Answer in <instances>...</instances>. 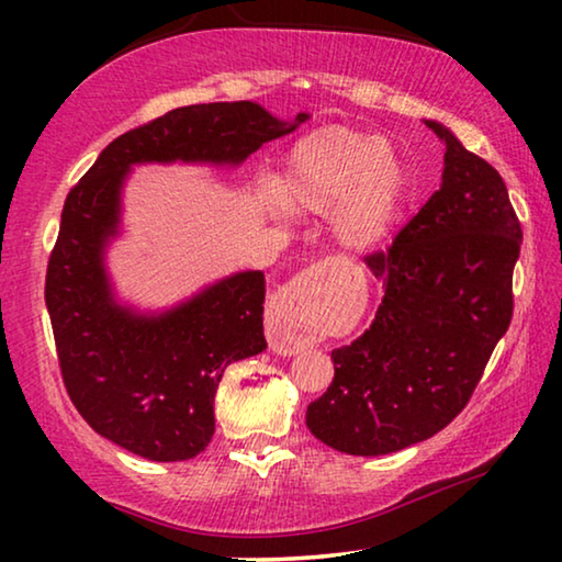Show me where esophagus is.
<instances>
[{
	"label": "esophagus",
	"instance_id": "34e87169",
	"mask_svg": "<svg viewBox=\"0 0 562 562\" xmlns=\"http://www.w3.org/2000/svg\"><path fill=\"white\" fill-rule=\"evenodd\" d=\"M315 280V272H302L270 300V307L265 312V329L270 347L278 355H300L310 345L319 310Z\"/></svg>",
	"mask_w": 562,
	"mask_h": 562
}]
</instances>
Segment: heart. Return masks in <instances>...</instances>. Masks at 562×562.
<instances>
[{"instance_id":"b5f03b06","label":"heart","mask_w":562,"mask_h":562,"mask_svg":"<svg viewBox=\"0 0 562 562\" xmlns=\"http://www.w3.org/2000/svg\"><path fill=\"white\" fill-rule=\"evenodd\" d=\"M412 176L379 133L329 126L294 140L272 183L260 190L272 215L327 211L329 231L349 250L382 245L402 221Z\"/></svg>"}]
</instances>
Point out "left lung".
I'll return each mask as SVG.
<instances>
[{
    "mask_svg": "<svg viewBox=\"0 0 562 562\" xmlns=\"http://www.w3.org/2000/svg\"><path fill=\"white\" fill-rule=\"evenodd\" d=\"M441 186L389 252L367 258L384 282L374 322L331 351L335 379L307 406V429L349 456H384L431 439L469 402L513 315L520 223L498 170L451 128Z\"/></svg>",
    "mask_w": 562,
    "mask_h": 562,
    "instance_id": "left-lung-1",
    "label": "left lung"
}]
</instances>
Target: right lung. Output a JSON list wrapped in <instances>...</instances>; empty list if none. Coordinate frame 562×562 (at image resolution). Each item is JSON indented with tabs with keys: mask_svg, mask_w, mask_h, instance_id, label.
<instances>
[{
	"mask_svg": "<svg viewBox=\"0 0 562 562\" xmlns=\"http://www.w3.org/2000/svg\"><path fill=\"white\" fill-rule=\"evenodd\" d=\"M255 101L180 106L123 133L66 195L46 270L66 392L93 431L148 461H188L215 434L213 398L227 364L265 351V272L240 270L170 307L126 302L109 270L123 235V190L136 166L237 168L300 128Z\"/></svg>",
	"mask_w": 562,
	"mask_h": 562,
	"instance_id": "add662e5",
	"label": "right lung"
}]
</instances>
